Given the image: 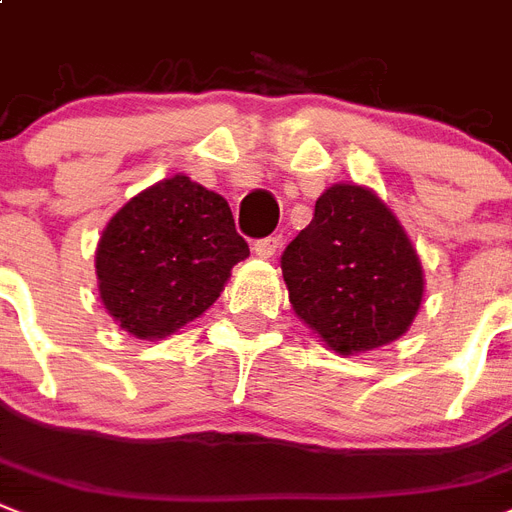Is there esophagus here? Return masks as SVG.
I'll list each match as a JSON object with an SVG mask.
<instances>
[{"instance_id":"esophagus-1","label":"esophagus","mask_w":512,"mask_h":512,"mask_svg":"<svg viewBox=\"0 0 512 512\" xmlns=\"http://www.w3.org/2000/svg\"><path fill=\"white\" fill-rule=\"evenodd\" d=\"M278 247H281V236H268V239H257V242L252 244V249H255V255L263 257V260H268V257L276 255Z\"/></svg>"}]
</instances>
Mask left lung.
I'll list each match as a JSON object with an SVG mask.
<instances>
[{"mask_svg": "<svg viewBox=\"0 0 512 512\" xmlns=\"http://www.w3.org/2000/svg\"><path fill=\"white\" fill-rule=\"evenodd\" d=\"M289 302L336 355L397 342L421 310V257L392 207L360 184H334L281 255Z\"/></svg>", "mask_w": 512, "mask_h": 512, "instance_id": "left-lung-1", "label": "left lung"}]
</instances>
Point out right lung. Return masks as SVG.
<instances>
[{
    "instance_id": "add662e5",
    "label": "right lung",
    "mask_w": 512,
    "mask_h": 512,
    "mask_svg": "<svg viewBox=\"0 0 512 512\" xmlns=\"http://www.w3.org/2000/svg\"><path fill=\"white\" fill-rule=\"evenodd\" d=\"M247 257L226 199L178 173L110 218L94 260L99 299L123 331L157 342L197 321Z\"/></svg>"
}]
</instances>
